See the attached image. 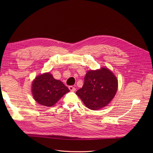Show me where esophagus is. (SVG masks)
I'll return each instance as SVG.
<instances>
[{
  "instance_id": "esophagus-1",
  "label": "esophagus",
  "mask_w": 153,
  "mask_h": 153,
  "mask_svg": "<svg viewBox=\"0 0 153 153\" xmlns=\"http://www.w3.org/2000/svg\"><path fill=\"white\" fill-rule=\"evenodd\" d=\"M69 89L71 91H72V92H74V91H76V88L71 85V86H69Z\"/></svg>"
}]
</instances>
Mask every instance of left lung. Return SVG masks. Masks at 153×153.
I'll list each match as a JSON object with an SVG mask.
<instances>
[{
  "label": "left lung",
  "mask_w": 153,
  "mask_h": 153,
  "mask_svg": "<svg viewBox=\"0 0 153 153\" xmlns=\"http://www.w3.org/2000/svg\"><path fill=\"white\" fill-rule=\"evenodd\" d=\"M117 78L108 68L89 70L84 78V84L76 92L88 108L99 110L107 105L116 94Z\"/></svg>",
  "instance_id": "left-lung-1"
}]
</instances>
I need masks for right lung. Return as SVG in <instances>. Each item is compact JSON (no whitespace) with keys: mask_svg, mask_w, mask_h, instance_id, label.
<instances>
[{"mask_svg":"<svg viewBox=\"0 0 153 153\" xmlns=\"http://www.w3.org/2000/svg\"><path fill=\"white\" fill-rule=\"evenodd\" d=\"M69 91L68 88L59 80H55L49 73L38 75L32 82V92L37 103L52 106Z\"/></svg>","mask_w":153,"mask_h":153,"instance_id":"add662e5","label":"right lung"}]
</instances>
